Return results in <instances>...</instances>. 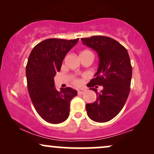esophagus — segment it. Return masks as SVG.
I'll list each match as a JSON object with an SVG mask.
<instances>
[{"instance_id":"esophagus-1","label":"esophagus","mask_w":154,"mask_h":154,"mask_svg":"<svg viewBox=\"0 0 154 154\" xmlns=\"http://www.w3.org/2000/svg\"><path fill=\"white\" fill-rule=\"evenodd\" d=\"M77 93H78L79 95L83 94V93H84V89H82V88H81V89H79L78 91H77Z\"/></svg>"}]
</instances>
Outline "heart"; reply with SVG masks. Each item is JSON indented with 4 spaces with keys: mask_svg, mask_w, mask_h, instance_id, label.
Listing matches in <instances>:
<instances>
[{
    "mask_svg": "<svg viewBox=\"0 0 154 154\" xmlns=\"http://www.w3.org/2000/svg\"><path fill=\"white\" fill-rule=\"evenodd\" d=\"M85 53H90V54H92L91 51H88V50L82 51V52L81 53V54H85ZM73 83H74V85H79V83H80V80H79V79H73Z\"/></svg>",
    "mask_w": 154,
    "mask_h": 154,
    "instance_id": "b5f03b06",
    "label": "heart"
}]
</instances>
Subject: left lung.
<instances>
[{"label": "left lung", "mask_w": 154, "mask_h": 154, "mask_svg": "<svg viewBox=\"0 0 154 154\" xmlns=\"http://www.w3.org/2000/svg\"><path fill=\"white\" fill-rule=\"evenodd\" d=\"M82 43L98 53L99 66L88 84L97 94L94 103L86 104L88 116L97 122L114 118L125 106L130 91L132 66L127 49L119 42L106 36L81 38ZM104 88L98 93L94 87Z\"/></svg>", "instance_id": "obj_1"}]
</instances>
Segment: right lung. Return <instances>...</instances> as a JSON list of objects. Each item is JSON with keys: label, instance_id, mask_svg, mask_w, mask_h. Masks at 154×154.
Returning <instances> with one entry per match:
<instances>
[{"label": "right lung", "instance_id": "right-lung-1", "mask_svg": "<svg viewBox=\"0 0 154 154\" xmlns=\"http://www.w3.org/2000/svg\"><path fill=\"white\" fill-rule=\"evenodd\" d=\"M51 38L33 48L26 66L29 96L38 114L47 122L59 124L69 115L70 101L77 94L71 88L56 91L54 77L61 69L65 56L78 42Z\"/></svg>", "mask_w": 154, "mask_h": 154}]
</instances>
